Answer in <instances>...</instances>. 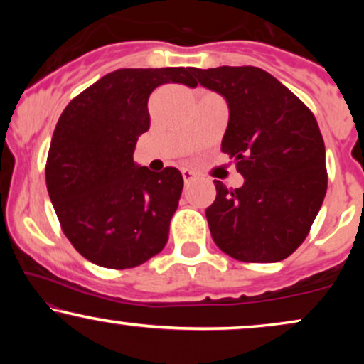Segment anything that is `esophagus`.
I'll return each instance as SVG.
<instances>
[{"mask_svg":"<svg viewBox=\"0 0 364 364\" xmlns=\"http://www.w3.org/2000/svg\"><path fill=\"white\" fill-rule=\"evenodd\" d=\"M181 174H183V179H185V183L191 181V179L195 178V173H193V171H190V169H181Z\"/></svg>","mask_w":364,"mask_h":364,"instance_id":"1","label":"esophagus"}]
</instances>
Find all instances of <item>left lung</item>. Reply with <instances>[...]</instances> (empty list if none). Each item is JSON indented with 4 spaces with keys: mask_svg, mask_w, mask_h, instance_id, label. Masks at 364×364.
Masks as SVG:
<instances>
[{
    "mask_svg": "<svg viewBox=\"0 0 364 364\" xmlns=\"http://www.w3.org/2000/svg\"><path fill=\"white\" fill-rule=\"evenodd\" d=\"M193 75L228 102L220 150L245 178L235 190L214 181L217 196L205 210L212 240L236 260L281 262L308 236L327 193L318 123L262 68H193Z\"/></svg>",
    "mask_w": 364,
    "mask_h": 364,
    "instance_id": "8db88e82",
    "label": "left lung"
}]
</instances>
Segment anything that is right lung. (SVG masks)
Segmentation results:
<instances>
[{
	"mask_svg": "<svg viewBox=\"0 0 364 364\" xmlns=\"http://www.w3.org/2000/svg\"><path fill=\"white\" fill-rule=\"evenodd\" d=\"M162 83L198 85L193 68L183 66L116 70L77 95L54 128L49 198L70 243L99 267L132 269L168 243L181 173H152L133 161L150 127L149 97Z\"/></svg>",
	"mask_w": 364,
	"mask_h": 364,
	"instance_id": "add662e5",
	"label": "right lung"
}]
</instances>
